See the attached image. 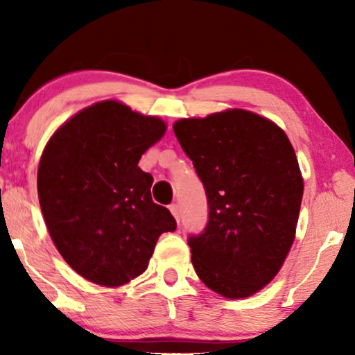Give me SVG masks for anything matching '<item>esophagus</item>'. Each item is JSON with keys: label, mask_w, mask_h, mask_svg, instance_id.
Returning <instances> with one entry per match:
<instances>
[{"label": "esophagus", "mask_w": 355, "mask_h": 355, "mask_svg": "<svg viewBox=\"0 0 355 355\" xmlns=\"http://www.w3.org/2000/svg\"><path fill=\"white\" fill-rule=\"evenodd\" d=\"M169 210H171L173 216L179 221V205H178V203H171V205H169Z\"/></svg>", "instance_id": "esophagus-1"}]
</instances>
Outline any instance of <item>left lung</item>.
I'll return each mask as SVG.
<instances>
[{"label":"left lung","instance_id":"1","mask_svg":"<svg viewBox=\"0 0 355 355\" xmlns=\"http://www.w3.org/2000/svg\"><path fill=\"white\" fill-rule=\"evenodd\" d=\"M173 129L207 193L205 230L187 239L196 273L225 297H249L275 278L294 242L304 181L293 145L245 110Z\"/></svg>","mask_w":355,"mask_h":355}]
</instances>
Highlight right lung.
I'll return each instance as SVG.
<instances>
[{"instance_id":"obj_1","label":"right lung","mask_w":355,"mask_h":355,"mask_svg":"<svg viewBox=\"0 0 355 355\" xmlns=\"http://www.w3.org/2000/svg\"><path fill=\"white\" fill-rule=\"evenodd\" d=\"M166 125L118 101L82 110L56 130L38 166V200L56 249L76 273L101 286L142 275L163 232L176 230L152 200L139 168Z\"/></svg>"}]
</instances>
